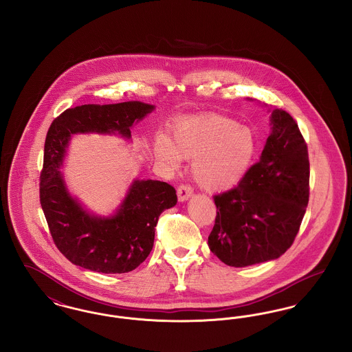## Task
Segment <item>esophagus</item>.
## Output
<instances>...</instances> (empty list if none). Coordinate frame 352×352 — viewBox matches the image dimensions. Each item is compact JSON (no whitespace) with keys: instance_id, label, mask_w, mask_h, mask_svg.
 Segmentation results:
<instances>
[{"instance_id":"esophagus-1","label":"esophagus","mask_w":352,"mask_h":352,"mask_svg":"<svg viewBox=\"0 0 352 352\" xmlns=\"http://www.w3.org/2000/svg\"><path fill=\"white\" fill-rule=\"evenodd\" d=\"M177 194H178L179 201H187L192 194V187L190 184H181L177 190Z\"/></svg>"}]
</instances>
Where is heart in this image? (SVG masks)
I'll return each instance as SVG.
<instances>
[{
    "mask_svg": "<svg viewBox=\"0 0 352 352\" xmlns=\"http://www.w3.org/2000/svg\"><path fill=\"white\" fill-rule=\"evenodd\" d=\"M254 151L251 131L221 116L184 118L173 126L170 140L158 137L154 144L157 158L171 168H178L181 158H192L195 181L212 191L241 179Z\"/></svg>",
    "mask_w": 352,
    "mask_h": 352,
    "instance_id": "b5f03b06",
    "label": "heart"
}]
</instances>
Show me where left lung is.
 <instances>
[{
  "label": "left lung",
  "instance_id": "obj_1",
  "mask_svg": "<svg viewBox=\"0 0 352 352\" xmlns=\"http://www.w3.org/2000/svg\"><path fill=\"white\" fill-rule=\"evenodd\" d=\"M270 120L273 128L260 161L236 187L214 197L217 218L208 247L234 268L284 254L309 203V153L298 124L284 109H273Z\"/></svg>",
  "mask_w": 352,
  "mask_h": 352
}]
</instances>
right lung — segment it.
Returning <instances> with one entry per match:
<instances>
[{
  "label": "right lung",
  "instance_id": "right-lung-1",
  "mask_svg": "<svg viewBox=\"0 0 352 352\" xmlns=\"http://www.w3.org/2000/svg\"><path fill=\"white\" fill-rule=\"evenodd\" d=\"M153 108L140 101L85 104L68 108L51 122L39 177V201L54 244L72 264L100 273L133 270L153 250L160 215L175 206L177 194L171 184L134 181L115 217H91L68 195L58 171L71 134L118 132L129 138L134 121Z\"/></svg>",
  "mask_w": 352,
  "mask_h": 352
}]
</instances>
